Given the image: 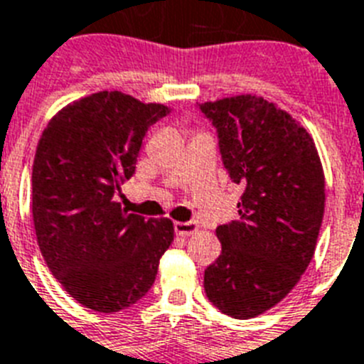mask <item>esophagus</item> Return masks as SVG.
Here are the masks:
<instances>
[{"mask_svg": "<svg viewBox=\"0 0 364 364\" xmlns=\"http://www.w3.org/2000/svg\"><path fill=\"white\" fill-rule=\"evenodd\" d=\"M173 231H176L177 235H181V237H187V235L196 233L198 224L196 222H176V224H173Z\"/></svg>", "mask_w": 364, "mask_h": 364, "instance_id": "esophagus-1", "label": "esophagus"}]
</instances>
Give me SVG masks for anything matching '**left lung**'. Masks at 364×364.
Instances as JSON below:
<instances>
[{"label":"left lung","instance_id":"obj_1","mask_svg":"<svg viewBox=\"0 0 364 364\" xmlns=\"http://www.w3.org/2000/svg\"><path fill=\"white\" fill-rule=\"evenodd\" d=\"M215 125L239 218L216 228L222 253L203 289L228 316L246 320L279 304L307 270L323 218L326 183L309 133L257 96L198 105Z\"/></svg>","mask_w":364,"mask_h":364}]
</instances>
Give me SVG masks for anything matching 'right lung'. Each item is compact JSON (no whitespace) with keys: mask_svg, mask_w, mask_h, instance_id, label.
Here are the masks:
<instances>
[{"mask_svg":"<svg viewBox=\"0 0 364 364\" xmlns=\"http://www.w3.org/2000/svg\"><path fill=\"white\" fill-rule=\"evenodd\" d=\"M168 114L105 90L64 107L42 133L33 163L36 240L55 279L88 309L136 304L172 244L170 220L129 215L116 201L146 133Z\"/></svg>","mask_w":364,"mask_h":364,"instance_id":"right-lung-1","label":"right lung"}]
</instances>
